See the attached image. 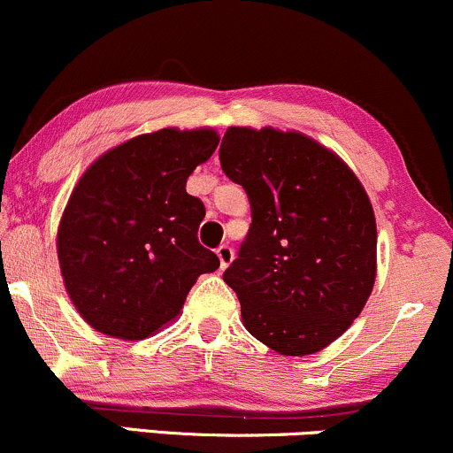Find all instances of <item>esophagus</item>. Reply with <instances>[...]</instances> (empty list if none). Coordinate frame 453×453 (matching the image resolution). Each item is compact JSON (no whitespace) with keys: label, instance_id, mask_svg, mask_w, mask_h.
Returning a JSON list of instances; mask_svg holds the SVG:
<instances>
[{"label":"esophagus","instance_id":"1","mask_svg":"<svg viewBox=\"0 0 453 453\" xmlns=\"http://www.w3.org/2000/svg\"><path fill=\"white\" fill-rule=\"evenodd\" d=\"M216 254H218V258H220V269H226L228 265H231L233 257H235V252H233V248L226 246V243H222V246L216 250Z\"/></svg>","mask_w":453,"mask_h":453}]
</instances>
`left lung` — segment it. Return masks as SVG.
Masks as SVG:
<instances>
[{"mask_svg": "<svg viewBox=\"0 0 453 453\" xmlns=\"http://www.w3.org/2000/svg\"><path fill=\"white\" fill-rule=\"evenodd\" d=\"M220 165L252 225L225 281L243 326L281 356H310L352 326L377 273L373 205L352 169L299 131L228 127Z\"/></svg>", "mask_w": 453, "mask_h": 453, "instance_id": "1", "label": "left lung"}]
</instances>
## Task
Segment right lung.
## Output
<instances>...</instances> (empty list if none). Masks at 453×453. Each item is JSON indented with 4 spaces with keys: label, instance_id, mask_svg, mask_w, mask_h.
Wrapping results in <instances>:
<instances>
[{
    "label": "right lung",
    "instance_id": "1",
    "mask_svg": "<svg viewBox=\"0 0 453 453\" xmlns=\"http://www.w3.org/2000/svg\"><path fill=\"white\" fill-rule=\"evenodd\" d=\"M214 129L175 127L119 143L69 196L57 231L63 284L84 322L125 342L158 333L220 260L196 239L205 207L186 193L216 150Z\"/></svg>",
    "mask_w": 453,
    "mask_h": 453
}]
</instances>
